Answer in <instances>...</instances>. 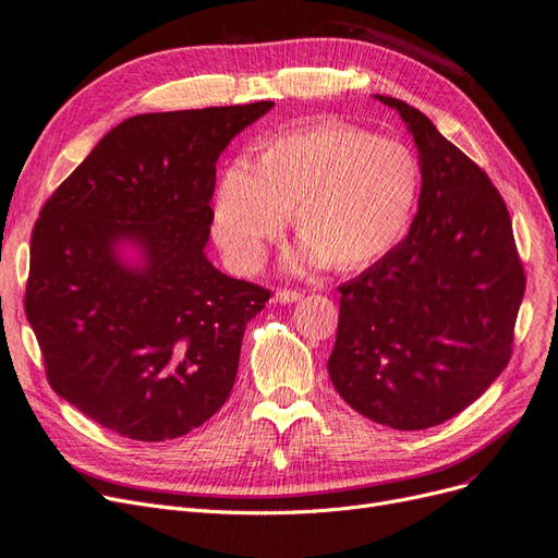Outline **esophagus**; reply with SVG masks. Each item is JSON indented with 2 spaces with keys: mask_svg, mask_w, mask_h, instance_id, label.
I'll return each instance as SVG.
<instances>
[{
  "mask_svg": "<svg viewBox=\"0 0 558 558\" xmlns=\"http://www.w3.org/2000/svg\"><path fill=\"white\" fill-rule=\"evenodd\" d=\"M302 298L300 291H295V288H279V291L275 293V300L281 302V304H293Z\"/></svg>",
  "mask_w": 558,
  "mask_h": 558,
  "instance_id": "1",
  "label": "esophagus"
}]
</instances>
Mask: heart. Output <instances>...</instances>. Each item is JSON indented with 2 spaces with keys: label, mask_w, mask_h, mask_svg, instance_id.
Returning <instances> with one entry per match:
<instances>
[{
  "label": "heart",
  "mask_w": 558,
  "mask_h": 558,
  "mask_svg": "<svg viewBox=\"0 0 558 558\" xmlns=\"http://www.w3.org/2000/svg\"><path fill=\"white\" fill-rule=\"evenodd\" d=\"M420 196L413 151L351 124L291 131L267 143L256 168L233 163L217 186L213 228L226 260L242 272L263 263L295 207L302 242L295 270L330 263L355 270L407 233Z\"/></svg>",
  "instance_id": "b5f03b06"
}]
</instances>
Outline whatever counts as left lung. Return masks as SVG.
Segmentation results:
<instances>
[{"label": "left lung", "instance_id": "obj_1", "mask_svg": "<svg viewBox=\"0 0 558 558\" xmlns=\"http://www.w3.org/2000/svg\"><path fill=\"white\" fill-rule=\"evenodd\" d=\"M376 99L417 145V215L407 240L337 288L328 372L351 409L413 432L462 413L506 369L526 277L487 172L417 108Z\"/></svg>", "mask_w": 558, "mask_h": 558}]
</instances>
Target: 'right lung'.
<instances>
[{"label":"right lung","mask_w":558,"mask_h":558,"mask_svg":"<svg viewBox=\"0 0 558 558\" xmlns=\"http://www.w3.org/2000/svg\"><path fill=\"white\" fill-rule=\"evenodd\" d=\"M272 101L147 112L108 131L41 207L25 314L50 388L114 434L159 444L228 399L267 288L205 258L217 159ZM138 243L126 268L117 244Z\"/></svg>","instance_id":"add662e5"}]
</instances>
